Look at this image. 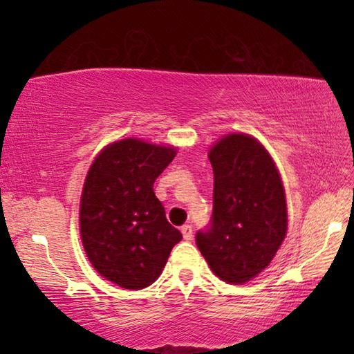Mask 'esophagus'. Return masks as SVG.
<instances>
[{
    "label": "esophagus",
    "mask_w": 354,
    "mask_h": 354,
    "mask_svg": "<svg viewBox=\"0 0 354 354\" xmlns=\"http://www.w3.org/2000/svg\"><path fill=\"white\" fill-rule=\"evenodd\" d=\"M181 232H183V237L185 239V241H190L192 236H194V230H192L190 225L181 226Z\"/></svg>",
    "instance_id": "34e87169"
}]
</instances>
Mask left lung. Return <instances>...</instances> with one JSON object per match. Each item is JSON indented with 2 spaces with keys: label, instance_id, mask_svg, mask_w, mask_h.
I'll use <instances>...</instances> for the list:
<instances>
[{
  "label": "left lung",
  "instance_id": "left-lung-1",
  "mask_svg": "<svg viewBox=\"0 0 354 354\" xmlns=\"http://www.w3.org/2000/svg\"><path fill=\"white\" fill-rule=\"evenodd\" d=\"M209 160L212 217L195 241L218 278L247 283L267 268L286 237L283 183L267 149L247 134L223 137L209 151Z\"/></svg>",
  "mask_w": 354,
  "mask_h": 354
}]
</instances>
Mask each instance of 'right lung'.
Returning <instances> with one entry per match:
<instances>
[{
  "label": "right lung",
  "instance_id": "add662e5",
  "mask_svg": "<svg viewBox=\"0 0 354 354\" xmlns=\"http://www.w3.org/2000/svg\"><path fill=\"white\" fill-rule=\"evenodd\" d=\"M175 154L124 139L106 147L87 173L80 209L84 250L101 277L124 289L151 286L183 239L153 190Z\"/></svg>",
  "mask_w": 354,
  "mask_h": 354
}]
</instances>
